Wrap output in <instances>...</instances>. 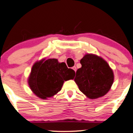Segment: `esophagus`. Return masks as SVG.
<instances>
[{"label":"esophagus","mask_w":133,"mask_h":133,"mask_svg":"<svg viewBox=\"0 0 133 133\" xmlns=\"http://www.w3.org/2000/svg\"><path fill=\"white\" fill-rule=\"evenodd\" d=\"M72 69H73L75 71V72H76V70H77V68H76V66H73V67H72Z\"/></svg>","instance_id":"esophagus-1"}]
</instances>
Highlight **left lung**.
<instances>
[{
	"label": "left lung",
	"instance_id": "left-lung-1",
	"mask_svg": "<svg viewBox=\"0 0 133 133\" xmlns=\"http://www.w3.org/2000/svg\"><path fill=\"white\" fill-rule=\"evenodd\" d=\"M82 66L74 81L87 97L94 99L104 96L110 90L114 75L106 61L94 54H87L80 61Z\"/></svg>",
	"mask_w": 133,
	"mask_h": 133
}]
</instances>
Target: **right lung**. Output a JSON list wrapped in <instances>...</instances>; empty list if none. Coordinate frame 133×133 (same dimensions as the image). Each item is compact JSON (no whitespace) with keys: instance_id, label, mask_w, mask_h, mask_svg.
<instances>
[{"instance_id":"obj_1","label":"right lung","mask_w":133,"mask_h":133,"mask_svg":"<svg viewBox=\"0 0 133 133\" xmlns=\"http://www.w3.org/2000/svg\"><path fill=\"white\" fill-rule=\"evenodd\" d=\"M75 75L74 70L56 59H42L32 66L28 83L36 96L46 99L59 91L64 81L73 79Z\"/></svg>"}]
</instances>
